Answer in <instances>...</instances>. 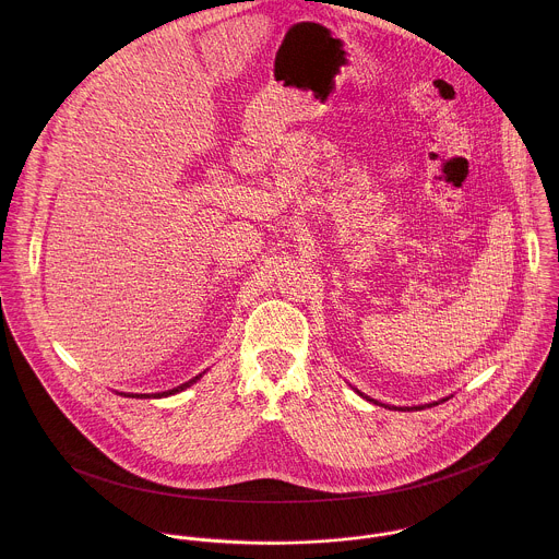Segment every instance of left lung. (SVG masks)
Segmentation results:
<instances>
[{"label": "left lung", "mask_w": 559, "mask_h": 559, "mask_svg": "<svg viewBox=\"0 0 559 559\" xmlns=\"http://www.w3.org/2000/svg\"><path fill=\"white\" fill-rule=\"evenodd\" d=\"M361 399L368 400V402H374V404H381L379 400L370 399V396H366V394H361L359 390H355ZM445 400L450 399H441V400H435V402H428V404H417V406H392V408H399V411H421V408H430V406H437V404H441V402H445ZM381 406H388V404H381Z\"/></svg>", "instance_id": "1"}]
</instances>
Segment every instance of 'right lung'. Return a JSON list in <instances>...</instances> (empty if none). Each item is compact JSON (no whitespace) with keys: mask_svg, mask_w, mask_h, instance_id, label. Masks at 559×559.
<instances>
[{"mask_svg":"<svg viewBox=\"0 0 559 559\" xmlns=\"http://www.w3.org/2000/svg\"><path fill=\"white\" fill-rule=\"evenodd\" d=\"M204 374H206V370H204V372H200L198 377H193L191 381H187V383H182V385H178V388H174V390L159 392V394H120V396H127V399H167V396H174V394H178V392H185L187 388H191L193 383H198Z\"/></svg>","mask_w":559,"mask_h":559,"instance_id":"obj_1","label":"right lung"}]
</instances>
